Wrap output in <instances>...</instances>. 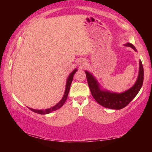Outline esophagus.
Instances as JSON below:
<instances>
[{"label":"esophagus","mask_w":152,"mask_h":152,"mask_svg":"<svg viewBox=\"0 0 152 152\" xmlns=\"http://www.w3.org/2000/svg\"><path fill=\"white\" fill-rule=\"evenodd\" d=\"M79 65L80 66V68H84L86 66V61L85 60H81L80 61Z\"/></svg>","instance_id":"34e87169"}]
</instances>
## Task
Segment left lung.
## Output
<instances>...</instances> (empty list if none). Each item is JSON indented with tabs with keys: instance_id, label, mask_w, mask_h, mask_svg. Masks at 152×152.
I'll return each mask as SVG.
<instances>
[{
	"instance_id": "obj_1",
	"label": "left lung",
	"mask_w": 152,
	"mask_h": 152,
	"mask_svg": "<svg viewBox=\"0 0 152 152\" xmlns=\"http://www.w3.org/2000/svg\"><path fill=\"white\" fill-rule=\"evenodd\" d=\"M123 45L132 48L133 50L137 51L135 46L132 43H127ZM139 66L138 76L135 84L130 88L121 93L113 92L103 88L93 74L86 70L87 82L91 94L98 103L105 108L115 110L121 109L127 106L138 94L143 85V68L141 60L139 61Z\"/></svg>"
}]
</instances>
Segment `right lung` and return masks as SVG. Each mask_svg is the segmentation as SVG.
<instances>
[{
    "label": "right lung",
    "mask_w": 152,
    "mask_h": 152,
    "mask_svg": "<svg viewBox=\"0 0 152 152\" xmlns=\"http://www.w3.org/2000/svg\"><path fill=\"white\" fill-rule=\"evenodd\" d=\"M78 70L77 69H74V70L70 74V75L68 76V78H67V81H66V88H65V92H64V96L62 97V99H61V101L58 102V104H56L55 106H53L51 108H49V109H45V110H37V109H31V108L28 107L30 110H31L32 111L35 112L36 113H38V114H41V115H46V114H49L51 112L54 111V110H56L58 109H60V107L63 106V104L65 103L66 101L67 100V98H68V95L69 93V91H70V88L71 86V83L72 82L73 80V77L74 74L76 73V72Z\"/></svg>",
    "instance_id": "obj_1"
}]
</instances>
